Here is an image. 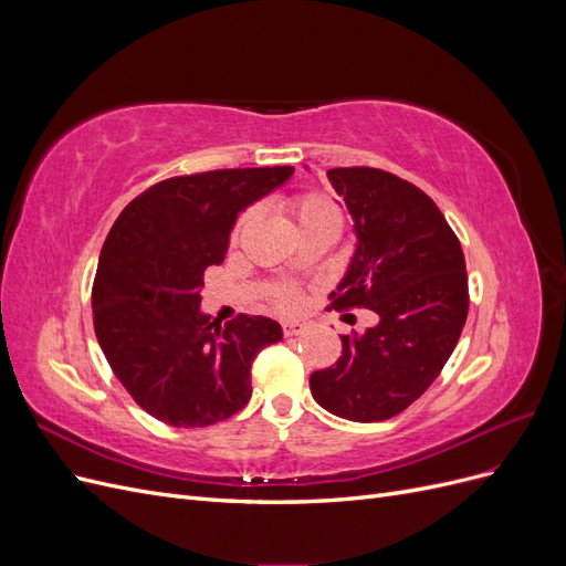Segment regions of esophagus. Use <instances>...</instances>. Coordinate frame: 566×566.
I'll list each match as a JSON object with an SVG mask.
<instances>
[{
  "label": "esophagus",
  "mask_w": 566,
  "mask_h": 566,
  "mask_svg": "<svg viewBox=\"0 0 566 566\" xmlns=\"http://www.w3.org/2000/svg\"><path fill=\"white\" fill-rule=\"evenodd\" d=\"M302 331H304L302 323H283V335H285V337H295V335H300Z\"/></svg>",
  "instance_id": "esophagus-1"
}]
</instances>
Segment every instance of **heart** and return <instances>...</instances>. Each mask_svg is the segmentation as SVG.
Here are the masks:
<instances>
[{"label":"heart","instance_id":"b5f03b06","mask_svg":"<svg viewBox=\"0 0 566 566\" xmlns=\"http://www.w3.org/2000/svg\"><path fill=\"white\" fill-rule=\"evenodd\" d=\"M285 210L295 217L302 235H312V233L337 235L342 229L339 205L331 196H325L321 191H304L287 198ZM254 217H256L254 208H248L241 217H238L235 227L231 231V243L241 241L243 233L252 227ZM269 302L273 310H279L281 314H295L302 306V295L300 290L290 283H279L269 290Z\"/></svg>","mask_w":566,"mask_h":566}]
</instances>
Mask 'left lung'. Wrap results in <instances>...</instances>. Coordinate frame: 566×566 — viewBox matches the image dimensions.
Instances as JSON below:
<instances>
[{
    "instance_id": "1",
    "label": "left lung",
    "mask_w": 566,
    "mask_h": 566,
    "mask_svg": "<svg viewBox=\"0 0 566 566\" xmlns=\"http://www.w3.org/2000/svg\"><path fill=\"white\" fill-rule=\"evenodd\" d=\"M328 179L358 235L328 310H370L380 323L342 335V356L312 373L310 387L333 416L380 422L420 399L453 354L470 306L465 254L410 181L375 167H335Z\"/></svg>"
}]
</instances>
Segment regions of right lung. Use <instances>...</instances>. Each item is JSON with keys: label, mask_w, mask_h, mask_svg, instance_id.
Instances as JSON below:
<instances>
[{"label": "right lung", "mask_w": 566, "mask_h": 566, "mask_svg": "<svg viewBox=\"0 0 566 566\" xmlns=\"http://www.w3.org/2000/svg\"><path fill=\"white\" fill-rule=\"evenodd\" d=\"M293 167H243L158 181L119 212L92 287L94 331L115 378L148 416L208 427L252 397V361L283 339L276 321L200 314L205 271L224 262L243 208Z\"/></svg>", "instance_id": "1"}]
</instances>
